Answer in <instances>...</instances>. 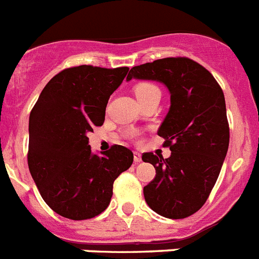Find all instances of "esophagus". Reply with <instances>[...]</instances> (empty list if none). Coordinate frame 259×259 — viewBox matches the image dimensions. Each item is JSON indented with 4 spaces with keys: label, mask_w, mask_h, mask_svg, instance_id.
<instances>
[{
    "label": "esophagus",
    "mask_w": 259,
    "mask_h": 259,
    "mask_svg": "<svg viewBox=\"0 0 259 259\" xmlns=\"http://www.w3.org/2000/svg\"><path fill=\"white\" fill-rule=\"evenodd\" d=\"M134 160L135 162H141V154L139 152H134Z\"/></svg>",
    "instance_id": "1"
}]
</instances>
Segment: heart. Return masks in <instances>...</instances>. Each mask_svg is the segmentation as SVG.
<instances>
[{"label":"heart","instance_id":"obj_1","mask_svg":"<svg viewBox=\"0 0 259 259\" xmlns=\"http://www.w3.org/2000/svg\"><path fill=\"white\" fill-rule=\"evenodd\" d=\"M160 92L157 86H154L153 83L149 82H141L139 85L135 86V94H136V98L138 99H143L145 97L151 96L152 93Z\"/></svg>","mask_w":259,"mask_h":259}]
</instances>
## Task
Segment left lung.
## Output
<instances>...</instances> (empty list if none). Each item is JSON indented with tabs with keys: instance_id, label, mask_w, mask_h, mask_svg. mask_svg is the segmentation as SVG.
<instances>
[{
	"instance_id": "1",
	"label": "left lung",
	"mask_w": 259,
	"mask_h": 259,
	"mask_svg": "<svg viewBox=\"0 0 259 259\" xmlns=\"http://www.w3.org/2000/svg\"><path fill=\"white\" fill-rule=\"evenodd\" d=\"M132 78L157 81L170 93L169 111L157 134L171 154H143L156 169L144 187L145 202L163 218L185 219L202 208L228 152L224 93L208 70L187 57L134 66L127 81Z\"/></svg>"
}]
</instances>
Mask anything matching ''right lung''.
<instances>
[{
	"label": "right lung",
	"mask_w": 259,
	"mask_h": 259,
	"mask_svg": "<svg viewBox=\"0 0 259 259\" xmlns=\"http://www.w3.org/2000/svg\"><path fill=\"white\" fill-rule=\"evenodd\" d=\"M128 68H68L41 90L28 120V169L50 208L70 220H86L107 208L112 185L134 162L114 145L93 153L88 134L105 121L108 98Z\"/></svg>",
	"instance_id": "obj_1"
}]
</instances>
